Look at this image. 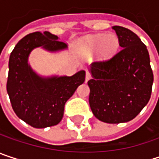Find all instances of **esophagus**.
Returning <instances> with one entry per match:
<instances>
[{
  "label": "esophagus",
  "mask_w": 159,
  "mask_h": 159,
  "mask_svg": "<svg viewBox=\"0 0 159 159\" xmlns=\"http://www.w3.org/2000/svg\"><path fill=\"white\" fill-rule=\"evenodd\" d=\"M90 78H91V74L89 72H86V74H85V81H88Z\"/></svg>",
  "instance_id": "1"
}]
</instances>
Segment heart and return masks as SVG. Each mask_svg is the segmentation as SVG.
Instances as JSON below:
<instances>
[{
  "label": "heart",
  "instance_id": "b5f03b06",
  "mask_svg": "<svg viewBox=\"0 0 159 159\" xmlns=\"http://www.w3.org/2000/svg\"><path fill=\"white\" fill-rule=\"evenodd\" d=\"M80 46L89 53H93L99 48V59L109 60L118 50L119 39L114 34L92 35L84 38L80 41Z\"/></svg>",
  "mask_w": 159,
  "mask_h": 159
}]
</instances>
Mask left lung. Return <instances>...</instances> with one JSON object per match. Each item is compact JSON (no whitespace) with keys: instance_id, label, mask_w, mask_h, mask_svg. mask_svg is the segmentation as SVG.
I'll return each instance as SVG.
<instances>
[{"instance_id":"obj_1","label":"left lung","mask_w":159,"mask_h":159,"mask_svg":"<svg viewBox=\"0 0 159 159\" xmlns=\"http://www.w3.org/2000/svg\"><path fill=\"white\" fill-rule=\"evenodd\" d=\"M121 49L111 59L90 65L89 105L107 123L127 122L148 103L154 81L146 46L128 28L114 25Z\"/></svg>"}]
</instances>
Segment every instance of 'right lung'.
Listing matches in <instances>:
<instances>
[{
  "label": "right lung",
  "mask_w": 159,
  "mask_h": 159,
  "mask_svg": "<svg viewBox=\"0 0 159 159\" xmlns=\"http://www.w3.org/2000/svg\"><path fill=\"white\" fill-rule=\"evenodd\" d=\"M38 47L51 52L67 48L48 31L26 35L10 55L6 88L17 117L34 128H46L61 120L64 105L84 82L85 72L72 76H39L28 64L30 52Z\"/></svg>",
  "instance_id": "1"
}]
</instances>
